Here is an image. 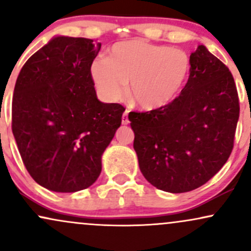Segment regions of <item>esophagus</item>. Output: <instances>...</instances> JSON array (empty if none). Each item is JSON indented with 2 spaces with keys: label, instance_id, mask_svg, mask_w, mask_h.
<instances>
[{
  "label": "esophagus",
  "instance_id": "obj_1",
  "mask_svg": "<svg viewBox=\"0 0 251 251\" xmlns=\"http://www.w3.org/2000/svg\"><path fill=\"white\" fill-rule=\"evenodd\" d=\"M128 111L127 109H126L125 112H124V114H123V118H122V123H123V125H127L128 124Z\"/></svg>",
  "mask_w": 251,
  "mask_h": 251
}]
</instances>
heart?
<instances>
[{"instance_id": "1", "label": "heart", "mask_w": 251, "mask_h": 251, "mask_svg": "<svg viewBox=\"0 0 251 251\" xmlns=\"http://www.w3.org/2000/svg\"><path fill=\"white\" fill-rule=\"evenodd\" d=\"M191 74L186 51L144 40L118 42L108 57H97L91 75L98 91L108 101L128 97L144 111L168 106L180 94Z\"/></svg>"}]
</instances>
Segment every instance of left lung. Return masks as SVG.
<instances>
[{
    "instance_id": "8db88e82",
    "label": "left lung",
    "mask_w": 251,
    "mask_h": 251,
    "mask_svg": "<svg viewBox=\"0 0 251 251\" xmlns=\"http://www.w3.org/2000/svg\"><path fill=\"white\" fill-rule=\"evenodd\" d=\"M190 60L189 81L174 101L128 113L140 171L172 194L200 188L220 171L234 149L240 117L229 68L201 45Z\"/></svg>"
}]
</instances>
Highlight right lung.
I'll return each instance as SVG.
<instances>
[{
  "instance_id": "right-lung-1",
  "label": "right lung",
  "mask_w": 251,
  "mask_h": 251,
  "mask_svg": "<svg viewBox=\"0 0 251 251\" xmlns=\"http://www.w3.org/2000/svg\"><path fill=\"white\" fill-rule=\"evenodd\" d=\"M101 43L56 36L25 63L11 106V129L34 180L55 192L87 189L122 124L120 103L97 98L91 65Z\"/></svg>"
}]
</instances>
